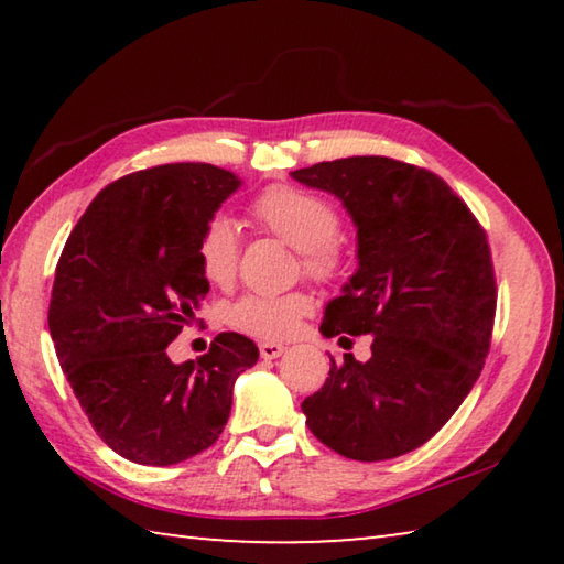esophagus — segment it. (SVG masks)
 Listing matches in <instances>:
<instances>
[{"instance_id":"1","label":"esophagus","mask_w":564,"mask_h":564,"mask_svg":"<svg viewBox=\"0 0 564 564\" xmlns=\"http://www.w3.org/2000/svg\"><path fill=\"white\" fill-rule=\"evenodd\" d=\"M259 350H261V358L273 360V358L281 356V352L285 350V346H283V343H275V340H263L261 346H259Z\"/></svg>"}]
</instances>
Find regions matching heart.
I'll list each match as a JSON object with an SVG mask.
<instances>
[{"instance_id": "b5f03b06", "label": "heart", "mask_w": 564, "mask_h": 564, "mask_svg": "<svg viewBox=\"0 0 564 564\" xmlns=\"http://www.w3.org/2000/svg\"><path fill=\"white\" fill-rule=\"evenodd\" d=\"M251 218L263 231L299 248L301 269L308 279L333 283L346 271L348 246L338 234L340 214L326 196L293 184H275L253 198ZM238 256L241 238L231 218L221 214L208 218L196 241V259L204 279L218 289H228L236 281ZM311 311L313 301L303 291L248 293L228 308V323L253 338L279 340L293 336Z\"/></svg>"}]
</instances>
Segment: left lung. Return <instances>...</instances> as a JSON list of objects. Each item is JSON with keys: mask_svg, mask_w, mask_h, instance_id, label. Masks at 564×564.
<instances>
[{"mask_svg": "<svg viewBox=\"0 0 564 564\" xmlns=\"http://www.w3.org/2000/svg\"><path fill=\"white\" fill-rule=\"evenodd\" d=\"M291 176L336 194L358 226V271L321 333H373L370 360L330 358L301 405L305 425L350 460L405 455L453 417L488 358L498 305L488 234L441 176L405 161L350 156Z\"/></svg>", "mask_w": 564, "mask_h": 564, "instance_id": "1", "label": "left lung"}]
</instances>
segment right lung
<instances>
[{
    "label": "right lung",
    "instance_id": "obj_1",
    "mask_svg": "<svg viewBox=\"0 0 564 564\" xmlns=\"http://www.w3.org/2000/svg\"><path fill=\"white\" fill-rule=\"evenodd\" d=\"M238 184L212 164L133 171L99 191L56 263V358L94 431L131 463L174 465L212 447L238 373L259 360L241 333H218L196 362L166 356L208 293L198 234Z\"/></svg>",
    "mask_w": 564,
    "mask_h": 564
}]
</instances>
